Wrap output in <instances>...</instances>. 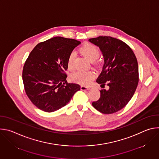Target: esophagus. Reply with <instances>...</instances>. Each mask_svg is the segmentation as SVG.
<instances>
[{"instance_id":"34e87169","label":"esophagus","mask_w":159,"mask_h":159,"mask_svg":"<svg viewBox=\"0 0 159 159\" xmlns=\"http://www.w3.org/2000/svg\"><path fill=\"white\" fill-rule=\"evenodd\" d=\"M80 89H81L82 90H89V89H90V87H87V86H85V85H81Z\"/></svg>"}]
</instances>
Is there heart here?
<instances>
[{
  "instance_id": "heart-1",
  "label": "heart",
  "mask_w": 159,
  "mask_h": 159,
  "mask_svg": "<svg viewBox=\"0 0 159 159\" xmlns=\"http://www.w3.org/2000/svg\"><path fill=\"white\" fill-rule=\"evenodd\" d=\"M80 53L85 57L89 61H95L99 55V50L95 45L86 43L82 46L79 49ZM75 58V55L74 53H71L69 58H68L67 64L68 67L70 70L74 68V60ZM94 77V74L92 71H77L71 75V80L77 84L81 85L89 84Z\"/></svg>"
}]
</instances>
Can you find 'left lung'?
Segmentation results:
<instances>
[{
	"instance_id": "obj_1",
	"label": "left lung",
	"mask_w": 159,
	"mask_h": 159,
	"mask_svg": "<svg viewBox=\"0 0 159 159\" xmlns=\"http://www.w3.org/2000/svg\"><path fill=\"white\" fill-rule=\"evenodd\" d=\"M104 58L102 70L96 82L109 89L100 90L93 107L103 114H112L123 109L132 98L139 84V65L133 50L125 42L110 36L90 38Z\"/></svg>"
}]
</instances>
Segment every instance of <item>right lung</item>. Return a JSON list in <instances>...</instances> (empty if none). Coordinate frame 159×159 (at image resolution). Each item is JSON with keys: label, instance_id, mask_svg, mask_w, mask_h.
Masks as SVG:
<instances>
[{"label": "right lung", "instance_id": "obj_1", "mask_svg": "<svg viewBox=\"0 0 159 159\" xmlns=\"http://www.w3.org/2000/svg\"><path fill=\"white\" fill-rule=\"evenodd\" d=\"M81 43L57 36L38 43L27 58L22 70L25 92L39 109L51 112L66 105L80 90L77 84L68 83L64 72L68 58Z\"/></svg>", "mask_w": 159, "mask_h": 159}]
</instances>
